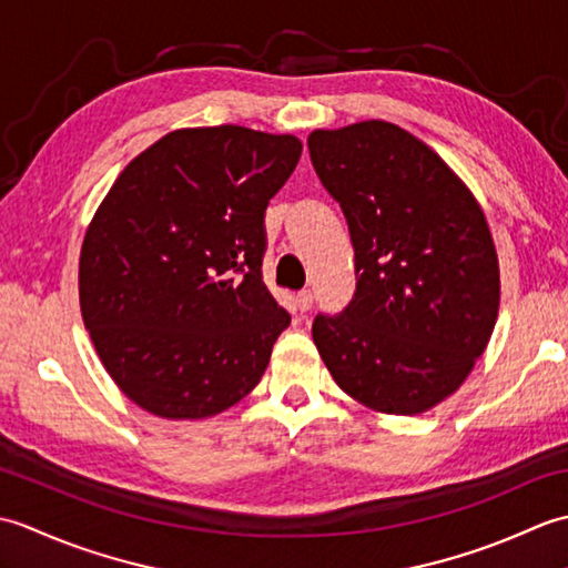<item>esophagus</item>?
Wrapping results in <instances>:
<instances>
[{
  "instance_id": "34e87169",
  "label": "esophagus",
  "mask_w": 568,
  "mask_h": 568,
  "mask_svg": "<svg viewBox=\"0 0 568 568\" xmlns=\"http://www.w3.org/2000/svg\"><path fill=\"white\" fill-rule=\"evenodd\" d=\"M312 300H315V295H312L310 291H300L295 297V305L300 312H307L312 307Z\"/></svg>"
}]
</instances>
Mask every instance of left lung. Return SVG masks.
Returning <instances> with one entry per match:
<instances>
[{
    "label": "left lung",
    "instance_id": "obj_1",
    "mask_svg": "<svg viewBox=\"0 0 568 568\" xmlns=\"http://www.w3.org/2000/svg\"><path fill=\"white\" fill-rule=\"evenodd\" d=\"M342 204L356 293L312 339L336 385L376 413L419 415L458 390L486 352L500 268L486 214L427 143L381 119L307 136Z\"/></svg>",
    "mask_w": 568,
    "mask_h": 568
}]
</instances>
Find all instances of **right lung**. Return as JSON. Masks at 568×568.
I'll list each match as a JSON object with an SVG mask.
<instances>
[{
  "label": "right lung",
  "instance_id": "add662e5",
  "mask_svg": "<svg viewBox=\"0 0 568 568\" xmlns=\"http://www.w3.org/2000/svg\"><path fill=\"white\" fill-rule=\"evenodd\" d=\"M303 153L291 134L178 129L94 212L80 310L112 381L151 415L202 419L256 388L291 324L261 277L263 214Z\"/></svg>",
  "mask_w": 568,
  "mask_h": 568
}]
</instances>
